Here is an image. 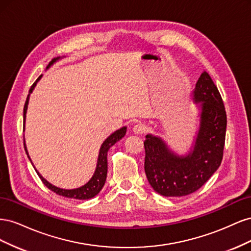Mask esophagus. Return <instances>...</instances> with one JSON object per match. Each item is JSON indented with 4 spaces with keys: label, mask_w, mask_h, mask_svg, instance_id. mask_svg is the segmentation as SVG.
Listing matches in <instances>:
<instances>
[{
    "label": "esophagus",
    "mask_w": 251,
    "mask_h": 251,
    "mask_svg": "<svg viewBox=\"0 0 251 251\" xmlns=\"http://www.w3.org/2000/svg\"><path fill=\"white\" fill-rule=\"evenodd\" d=\"M147 130H148V126L144 125V124H142V123H139V124H137V125H135L134 126H133V132L135 133V134H137V135H141V134H144L147 132Z\"/></svg>",
    "instance_id": "1"
}]
</instances>
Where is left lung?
<instances>
[{
  "label": "left lung",
  "mask_w": 251,
  "mask_h": 251,
  "mask_svg": "<svg viewBox=\"0 0 251 251\" xmlns=\"http://www.w3.org/2000/svg\"><path fill=\"white\" fill-rule=\"evenodd\" d=\"M195 102H201L200 127L194 149L178 156L165 142L153 135L144 141V171L154 191L165 197L192 194L206 182L222 162L227 117L218 88L204 71L193 92Z\"/></svg>",
  "instance_id": "left-lung-1"
}]
</instances>
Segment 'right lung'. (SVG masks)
I'll return each mask as SVG.
<instances>
[{
    "label": "right lung",
    "mask_w": 251,
    "mask_h": 251,
    "mask_svg": "<svg viewBox=\"0 0 251 251\" xmlns=\"http://www.w3.org/2000/svg\"><path fill=\"white\" fill-rule=\"evenodd\" d=\"M57 59H59V57L52 59L51 62L49 63L48 68L54 64ZM42 77V75H40V77L35 80V82L31 86L29 90V94L27 96V100L24 105V128H25V118H26V112H27V107H28V101H29V96L31 94V92L33 91L34 87L36 86V82L39 81ZM126 133V126H124L119 128V130L115 131L113 134H111L109 137L103 141V143L101 144V148L100 150V155H98V160H97V165H96V170L95 173L93 175V177L90 179V181L88 183H86L85 185H82L81 187L78 188H75V189H63V188H59L56 187L54 185H52L51 183L44 179L42 177V175L35 170V172L39 175V177L41 178V180L43 181V183L46 185L49 189H51L52 192H54L55 194L59 195V196H64L66 198H73V199H78V200H86V199H91L95 197L98 193L101 191V188L104 185V182H105V178H107V173H108V151L109 149L113 146V144H115L117 141H119L121 138L124 137ZM24 148L26 151V154L28 155V151H27V148H26V144H25V140H24ZM29 160L31 161V159L28 156ZM32 163V162H31ZM33 165V164H32ZM34 168V166H33ZM35 169V168H34Z\"/></svg>",
    "instance_id": "add662e5"
}]
</instances>
